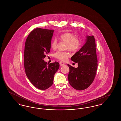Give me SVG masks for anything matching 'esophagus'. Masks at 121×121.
Masks as SVG:
<instances>
[{"mask_svg": "<svg viewBox=\"0 0 121 121\" xmlns=\"http://www.w3.org/2000/svg\"><path fill=\"white\" fill-rule=\"evenodd\" d=\"M59 64H60V66H63L65 64V63H64L63 62H60Z\"/></svg>", "mask_w": 121, "mask_h": 121, "instance_id": "34e87169", "label": "esophagus"}]
</instances>
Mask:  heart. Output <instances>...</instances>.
I'll return each mask as SVG.
<instances>
[{"label": "heart", "instance_id": "obj_1", "mask_svg": "<svg viewBox=\"0 0 121 121\" xmlns=\"http://www.w3.org/2000/svg\"><path fill=\"white\" fill-rule=\"evenodd\" d=\"M61 40L66 43V49H69L72 52H76L79 49L81 45V41L78 38L75 37V35L70 32H66L61 35L59 37ZM57 42L55 39L52 41L51 47L53 49L57 48ZM70 56L69 52L58 51L54 54V57L58 59L65 61Z\"/></svg>", "mask_w": 121, "mask_h": 121}]
</instances>
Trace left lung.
<instances>
[{
  "label": "left lung",
  "mask_w": 121,
  "mask_h": 121,
  "mask_svg": "<svg viewBox=\"0 0 121 121\" xmlns=\"http://www.w3.org/2000/svg\"><path fill=\"white\" fill-rule=\"evenodd\" d=\"M86 38L84 45L71 57L72 61L78 63V67L68 64L69 84L78 90H84L92 83L98 68L95 39L93 36H86Z\"/></svg>",
  "instance_id": "obj_1"
}]
</instances>
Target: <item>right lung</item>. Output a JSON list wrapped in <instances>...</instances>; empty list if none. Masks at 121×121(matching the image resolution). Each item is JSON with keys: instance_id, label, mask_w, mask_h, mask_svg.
Returning <instances> with one entry per match:
<instances>
[{"instance_id": "1", "label": "right lung", "mask_w": 121, "mask_h": 121, "mask_svg": "<svg viewBox=\"0 0 121 121\" xmlns=\"http://www.w3.org/2000/svg\"><path fill=\"white\" fill-rule=\"evenodd\" d=\"M53 32V30L37 28L31 32L25 42V73L32 84L40 90L52 86L54 74L59 68L57 62L48 64L43 60L50 51Z\"/></svg>"}]
</instances>
